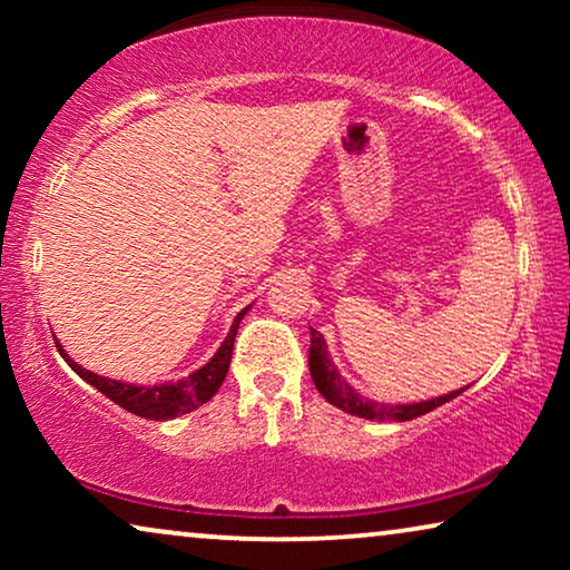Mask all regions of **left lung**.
Segmentation results:
<instances>
[{
  "label": "left lung",
  "mask_w": 570,
  "mask_h": 570,
  "mask_svg": "<svg viewBox=\"0 0 570 570\" xmlns=\"http://www.w3.org/2000/svg\"><path fill=\"white\" fill-rule=\"evenodd\" d=\"M308 368H311V379H314L318 394H322L326 402L334 404V407L350 412V415H357L365 420H396V423H404V420L420 417V415H425V412L441 407L443 402L454 400V396L464 392V389H459V392L443 394V396H439V400L417 402V404H379V402L363 400V396L340 376V371L334 368V363L330 361V353H326V342L322 337V332H316V330H311Z\"/></svg>",
  "instance_id": "obj_1"
}]
</instances>
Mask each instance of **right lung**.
<instances>
[{
  "label": "right lung",
  "instance_id": "right-lung-1",
  "mask_svg": "<svg viewBox=\"0 0 570 570\" xmlns=\"http://www.w3.org/2000/svg\"><path fill=\"white\" fill-rule=\"evenodd\" d=\"M246 311L248 308H244L236 318H233L228 337H225L220 350L209 357V363L202 365L199 371H194L191 376L174 381V384L135 386V384H124V381L96 376L92 371H85L82 365H77L72 357L61 350L59 342H57V350L61 353V357L72 365V371L80 373V379H85L88 384L96 386L100 394H106L108 400L119 404V407L135 412V415L147 417V420H170V417L186 415V412L202 407V404L213 400V394L220 389V384L225 381V373H228V368H230L233 342H236L238 324H240V318H244Z\"/></svg>",
  "mask_w": 570,
  "mask_h": 570
}]
</instances>
